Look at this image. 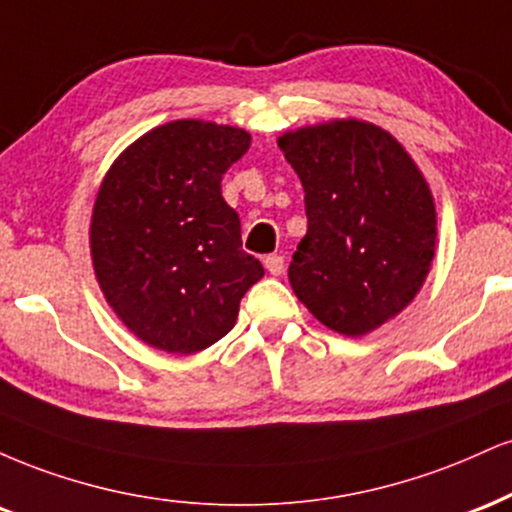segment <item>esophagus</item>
I'll list each match as a JSON object with an SVG mask.
<instances>
[{
	"instance_id": "1",
	"label": "esophagus",
	"mask_w": 512,
	"mask_h": 512,
	"mask_svg": "<svg viewBox=\"0 0 512 512\" xmlns=\"http://www.w3.org/2000/svg\"><path fill=\"white\" fill-rule=\"evenodd\" d=\"M263 266H266L270 275H282V270H285V258L280 254H270L263 258Z\"/></svg>"
}]
</instances>
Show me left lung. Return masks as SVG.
Listing matches in <instances>:
<instances>
[{"label": "left lung", "instance_id": "8db88e82", "mask_svg": "<svg viewBox=\"0 0 512 512\" xmlns=\"http://www.w3.org/2000/svg\"><path fill=\"white\" fill-rule=\"evenodd\" d=\"M302 179L306 227L290 263L297 299L323 326L362 338L412 304L436 254V203L405 146L364 119L278 138Z\"/></svg>", "mask_w": 512, "mask_h": 512}]
</instances>
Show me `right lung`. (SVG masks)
<instances>
[{
    "label": "right lung",
    "instance_id": "1",
    "mask_svg": "<svg viewBox=\"0 0 512 512\" xmlns=\"http://www.w3.org/2000/svg\"><path fill=\"white\" fill-rule=\"evenodd\" d=\"M249 146L239 126L177 119L136 138L102 177L88 232L95 280L155 350L194 354L225 338L263 278L220 191Z\"/></svg>",
    "mask_w": 512,
    "mask_h": 512
}]
</instances>
